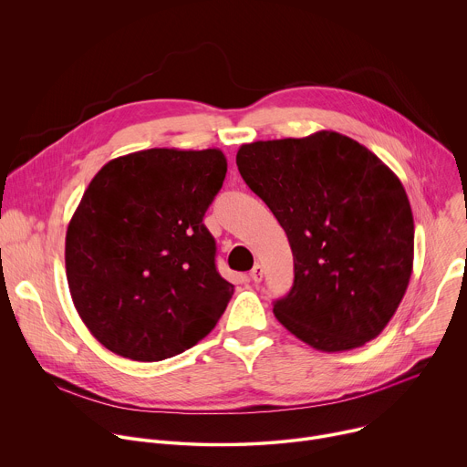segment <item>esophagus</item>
Here are the masks:
<instances>
[{
  "label": "esophagus",
  "mask_w": 467,
  "mask_h": 467,
  "mask_svg": "<svg viewBox=\"0 0 467 467\" xmlns=\"http://www.w3.org/2000/svg\"><path fill=\"white\" fill-rule=\"evenodd\" d=\"M262 277H264L262 265H260V264H254V265H253V270L249 272V279H251L253 283H260V281H262Z\"/></svg>",
  "instance_id": "esophagus-1"
}]
</instances>
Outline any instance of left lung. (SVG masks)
Masks as SVG:
<instances>
[{
  "label": "left lung",
  "instance_id": "obj_1",
  "mask_svg": "<svg viewBox=\"0 0 467 467\" xmlns=\"http://www.w3.org/2000/svg\"><path fill=\"white\" fill-rule=\"evenodd\" d=\"M236 166L294 253V285L274 303L275 317L325 353L377 338L412 275L414 218L401 181L335 130L244 144Z\"/></svg>",
  "mask_w": 467,
  "mask_h": 467
}]
</instances>
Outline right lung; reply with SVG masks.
Wrapping results in <instances>:
<instances>
[{
	"label": "right lung",
	"instance_id": "1",
	"mask_svg": "<svg viewBox=\"0 0 467 467\" xmlns=\"http://www.w3.org/2000/svg\"><path fill=\"white\" fill-rule=\"evenodd\" d=\"M220 150L155 148L107 162L66 231L74 305L109 351L175 357L216 327L234 286L216 272L203 216L220 192Z\"/></svg>",
	"mask_w": 467,
	"mask_h": 467
}]
</instances>
